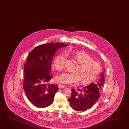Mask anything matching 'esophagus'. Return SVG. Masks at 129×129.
<instances>
[{"mask_svg": "<svg viewBox=\"0 0 129 129\" xmlns=\"http://www.w3.org/2000/svg\"><path fill=\"white\" fill-rule=\"evenodd\" d=\"M65 87V86L63 85H58V88L59 89L64 88Z\"/></svg>", "mask_w": 129, "mask_h": 129, "instance_id": "obj_1", "label": "esophagus"}]
</instances>
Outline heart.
<instances>
[{
	"instance_id": "obj_1",
	"label": "heart",
	"mask_w": 129,
	"mask_h": 129,
	"mask_svg": "<svg viewBox=\"0 0 129 129\" xmlns=\"http://www.w3.org/2000/svg\"><path fill=\"white\" fill-rule=\"evenodd\" d=\"M69 54V51L66 52ZM74 58L79 63L74 70V72H67L57 76L56 80L59 83L66 85L81 82L82 85H88L96 79L101 71L100 65L98 62L92 60L91 57L83 51H78L71 53ZM66 55L62 53L56 57L53 65L57 70L61 71L66 66Z\"/></svg>"
}]
</instances>
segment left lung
<instances>
[{"label":"left lung","mask_w":129,"mask_h":129,"mask_svg":"<svg viewBox=\"0 0 129 129\" xmlns=\"http://www.w3.org/2000/svg\"><path fill=\"white\" fill-rule=\"evenodd\" d=\"M104 73L101 74L100 79L97 83L92 82L82 89H77V91L71 89L72 93L68 100L72 109L76 111H84L96 103L100 96L99 90L105 81Z\"/></svg>","instance_id":"1"}]
</instances>
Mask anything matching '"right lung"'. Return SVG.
Masks as SVG:
<instances>
[{
    "mask_svg": "<svg viewBox=\"0 0 129 129\" xmlns=\"http://www.w3.org/2000/svg\"><path fill=\"white\" fill-rule=\"evenodd\" d=\"M68 46L60 43H48L38 46L28 54L24 69L23 88L28 100L34 106L44 108L53 104L57 85L48 84L51 64L59 48Z\"/></svg>",
    "mask_w": 129,
    "mask_h": 129,
    "instance_id": "right-lung-1",
    "label": "right lung"
}]
</instances>
